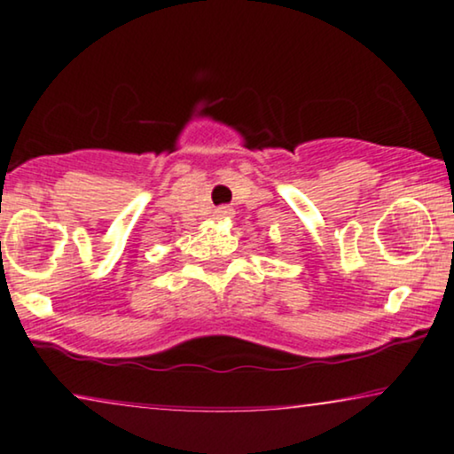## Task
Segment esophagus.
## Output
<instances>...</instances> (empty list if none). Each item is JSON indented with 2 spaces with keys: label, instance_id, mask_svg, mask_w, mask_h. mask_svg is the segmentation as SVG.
Returning a JSON list of instances; mask_svg holds the SVG:
<instances>
[{
  "label": "esophagus",
  "instance_id": "esophagus-1",
  "mask_svg": "<svg viewBox=\"0 0 454 454\" xmlns=\"http://www.w3.org/2000/svg\"><path fill=\"white\" fill-rule=\"evenodd\" d=\"M215 217H217V220H226V217H232V209H231V207H220V209H215Z\"/></svg>",
  "mask_w": 454,
  "mask_h": 454
}]
</instances>
